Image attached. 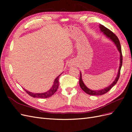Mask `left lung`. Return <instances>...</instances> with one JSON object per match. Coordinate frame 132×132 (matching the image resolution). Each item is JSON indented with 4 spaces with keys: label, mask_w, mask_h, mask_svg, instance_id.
I'll list each match as a JSON object with an SVG mask.
<instances>
[{
    "label": "left lung",
    "mask_w": 132,
    "mask_h": 132,
    "mask_svg": "<svg viewBox=\"0 0 132 132\" xmlns=\"http://www.w3.org/2000/svg\"><path fill=\"white\" fill-rule=\"evenodd\" d=\"M99 28L100 29L101 32H102L103 34L105 36L109 38L110 41L112 42L114 45L116 47L117 49L118 50V52H119V54H120V57H119V68L118 70V73L116 76V78H115L114 80L113 81V82L110 84L109 86H108L107 87H105L104 89H102L101 90H91L89 88H88L85 85V84L84 83L82 79V75H81V73L80 72V79H79V85L80 86L81 89L84 91L87 94H89L90 95H102L107 93L108 91H109L112 87L114 85L116 84V83L117 82L118 79L119 78V75H120V71L121 67L122 65V51H121V44L120 42H119V39L118 37L114 34L109 29H108L107 28L105 27L103 25L101 24H99Z\"/></svg>",
    "instance_id": "obj_1"
}]
</instances>
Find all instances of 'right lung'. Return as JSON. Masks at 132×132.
<instances>
[{"instance_id":"add662e5","label":"right lung","mask_w":132,"mask_h":132,"mask_svg":"<svg viewBox=\"0 0 132 132\" xmlns=\"http://www.w3.org/2000/svg\"><path fill=\"white\" fill-rule=\"evenodd\" d=\"M61 75V74L59 75L58 77L55 79L52 86L51 87V88L49 90H48L47 91L45 92V93H31V92H30V91H29L28 90L25 89L24 88H23V89H24V90L28 94L33 97L42 98H48V97L52 96L57 90V89L58 88V86H59V80L58 79H59V76Z\"/></svg>"}]
</instances>
